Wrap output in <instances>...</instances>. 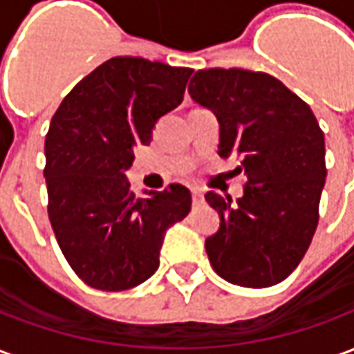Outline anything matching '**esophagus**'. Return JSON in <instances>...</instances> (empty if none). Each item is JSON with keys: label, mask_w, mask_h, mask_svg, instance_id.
Returning <instances> with one entry per match:
<instances>
[{"label": "esophagus", "mask_w": 354, "mask_h": 354, "mask_svg": "<svg viewBox=\"0 0 354 354\" xmlns=\"http://www.w3.org/2000/svg\"><path fill=\"white\" fill-rule=\"evenodd\" d=\"M192 197H193V203H195V205H201V203L205 201V197H203V193L197 192V189H193Z\"/></svg>", "instance_id": "obj_1"}]
</instances>
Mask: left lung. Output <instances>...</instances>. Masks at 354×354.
Masks as SVG:
<instances>
[{
    "mask_svg": "<svg viewBox=\"0 0 354 354\" xmlns=\"http://www.w3.org/2000/svg\"><path fill=\"white\" fill-rule=\"evenodd\" d=\"M187 91L218 117L220 157L239 159L246 176L237 201L205 195L220 216V230L205 241L208 260L231 284H279L299 266L319 223L324 132L311 108L269 73L199 70Z\"/></svg>",
    "mask_w": 354,
    "mask_h": 354,
    "instance_id": "8db88e82",
    "label": "left lung"
}]
</instances>
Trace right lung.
I'll use <instances>...</instances> for the list:
<instances>
[{
	"label": "right lung",
	"mask_w": 354,
	"mask_h": 354,
	"mask_svg": "<svg viewBox=\"0 0 354 354\" xmlns=\"http://www.w3.org/2000/svg\"><path fill=\"white\" fill-rule=\"evenodd\" d=\"M192 73L140 57L109 58L50 119L47 212L64 258L93 288L121 292L147 281L167 230L192 210L184 185L136 197L124 176L134 146H147L155 123L182 104Z\"/></svg>",
	"instance_id": "add662e5"
}]
</instances>
